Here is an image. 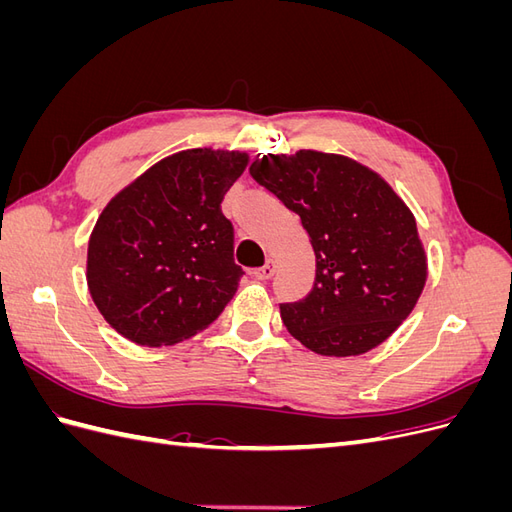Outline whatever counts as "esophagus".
Returning a JSON list of instances; mask_svg holds the SVG:
<instances>
[{
  "instance_id": "esophagus-1",
  "label": "esophagus",
  "mask_w": 512,
  "mask_h": 512,
  "mask_svg": "<svg viewBox=\"0 0 512 512\" xmlns=\"http://www.w3.org/2000/svg\"><path fill=\"white\" fill-rule=\"evenodd\" d=\"M273 273H275V262L267 260L265 265L254 271V277H256V280H260V282H265V280H271Z\"/></svg>"
}]
</instances>
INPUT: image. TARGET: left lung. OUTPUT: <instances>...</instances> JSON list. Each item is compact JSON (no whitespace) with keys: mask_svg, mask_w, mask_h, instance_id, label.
<instances>
[{"mask_svg":"<svg viewBox=\"0 0 512 512\" xmlns=\"http://www.w3.org/2000/svg\"><path fill=\"white\" fill-rule=\"evenodd\" d=\"M250 175L299 215L316 254L314 288L280 305L288 333L322 356L380 346L410 316L427 280L404 200L374 170L335 153H269Z\"/></svg>","mask_w":512,"mask_h":512,"instance_id":"left-lung-1","label":"left lung"}]
</instances>
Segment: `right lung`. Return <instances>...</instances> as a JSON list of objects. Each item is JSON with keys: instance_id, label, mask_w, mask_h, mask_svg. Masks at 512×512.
<instances>
[{"instance_id": "obj_1", "label": "right lung", "mask_w": 512, "mask_h": 512, "mask_svg": "<svg viewBox=\"0 0 512 512\" xmlns=\"http://www.w3.org/2000/svg\"><path fill=\"white\" fill-rule=\"evenodd\" d=\"M247 160L239 151H179L104 207L89 237L87 286L117 333L170 346L224 312L243 269L220 205Z\"/></svg>"}]
</instances>
